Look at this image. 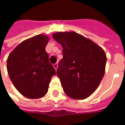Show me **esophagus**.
<instances>
[{"mask_svg":"<svg viewBox=\"0 0 125 125\" xmlns=\"http://www.w3.org/2000/svg\"><path fill=\"white\" fill-rule=\"evenodd\" d=\"M58 65L57 64V63H55V64H54L53 65V67H54V69L55 70V71L57 70V69H58Z\"/></svg>","mask_w":125,"mask_h":125,"instance_id":"esophagus-1","label":"esophagus"}]
</instances>
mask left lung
<instances>
[{"instance_id":"obj_1","label":"left lung","mask_w":125,"mask_h":125,"mask_svg":"<svg viewBox=\"0 0 125 125\" xmlns=\"http://www.w3.org/2000/svg\"><path fill=\"white\" fill-rule=\"evenodd\" d=\"M53 38L62 47L57 70L65 94L76 99L88 97L105 73L106 55L94 42L75 32H58Z\"/></svg>"}]
</instances>
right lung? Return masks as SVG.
I'll return each mask as SVG.
<instances>
[{"instance_id": "1", "label": "right lung", "mask_w": 125, "mask_h": 125, "mask_svg": "<svg viewBox=\"0 0 125 125\" xmlns=\"http://www.w3.org/2000/svg\"><path fill=\"white\" fill-rule=\"evenodd\" d=\"M49 38L37 35L20 43L7 60V70L12 83L27 98L39 99L48 92L55 70L45 50Z\"/></svg>"}]
</instances>
